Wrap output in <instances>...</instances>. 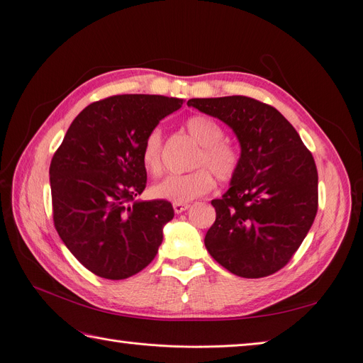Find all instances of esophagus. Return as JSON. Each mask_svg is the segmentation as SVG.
I'll return each instance as SVG.
<instances>
[{
	"label": "esophagus",
	"mask_w": 363,
	"mask_h": 363,
	"mask_svg": "<svg viewBox=\"0 0 363 363\" xmlns=\"http://www.w3.org/2000/svg\"><path fill=\"white\" fill-rule=\"evenodd\" d=\"M172 207H174V212H175V213H183L184 211H188V208H189V204L174 203V204H172Z\"/></svg>",
	"instance_id": "obj_1"
}]
</instances>
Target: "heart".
Returning a JSON list of instances; mask_svg holds the SVG:
<instances>
[{
    "label": "heart",
    "mask_w": 363,
    "mask_h": 363,
    "mask_svg": "<svg viewBox=\"0 0 363 363\" xmlns=\"http://www.w3.org/2000/svg\"><path fill=\"white\" fill-rule=\"evenodd\" d=\"M186 130L201 145L194 167H203L189 174H171L151 188L155 199L186 204L207 194L216 180L228 182L239 167V152L224 139V128L216 121L196 115L186 121ZM145 168L157 174L162 169V130L152 128L142 148Z\"/></svg>",
    "instance_id": "obj_1"
}]
</instances>
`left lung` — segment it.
<instances>
[{
  "label": "left lung",
  "instance_id": "1",
  "mask_svg": "<svg viewBox=\"0 0 363 363\" xmlns=\"http://www.w3.org/2000/svg\"><path fill=\"white\" fill-rule=\"evenodd\" d=\"M188 106L218 118L240 145L239 167L204 245L235 276L260 279L281 269L309 233L318 211L316 164L277 108L233 95L192 98Z\"/></svg>",
  "mask_w": 363,
  "mask_h": 363
}]
</instances>
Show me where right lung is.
<instances>
[{
    "label": "right lung",
    "mask_w": 363,
    "mask_h": 363,
    "mask_svg": "<svg viewBox=\"0 0 363 363\" xmlns=\"http://www.w3.org/2000/svg\"><path fill=\"white\" fill-rule=\"evenodd\" d=\"M182 104L144 94L92 103L72 121L51 160L54 225L98 277H131L157 255L174 208L164 200H135L147 186L142 148L150 131Z\"/></svg>",
    "instance_id": "obj_1"
}]
</instances>
